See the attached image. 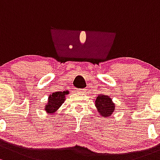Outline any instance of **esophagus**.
<instances>
[{"instance_id": "34e87169", "label": "esophagus", "mask_w": 160, "mask_h": 160, "mask_svg": "<svg viewBox=\"0 0 160 160\" xmlns=\"http://www.w3.org/2000/svg\"><path fill=\"white\" fill-rule=\"evenodd\" d=\"M77 91L78 92V93H84V92L86 91V90L85 89H79V90H77Z\"/></svg>"}]
</instances>
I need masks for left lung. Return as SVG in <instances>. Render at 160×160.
<instances>
[{"label": "left lung", "instance_id": "obj_1", "mask_svg": "<svg viewBox=\"0 0 160 160\" xmlns=\"http://www.w3.org/2000/svg\"><path fill=\"white\" fill-rule=\"evenodd\" d=\"M115 104L112 101V99L109 96L104 94H99L95 101V106L97 111L100 112L101 117L105 118L110 117L115 110Z\"/></svg>", "mask_w": 160, "mask_h": 160}]
</instances>
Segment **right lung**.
<instances>
[{
	"mask_svg": "<svg viewBox=\"0 0 160 160\" xmlns=\"http://www.w3.org/2000/svg\"><path fill=\"white\" fill-rule=\"evenodd\" d=\"M69 94L68 90L63 92H55L48 97V102L45 106V110L49 114H54L61 107L65 100L66 95Z\"/></svg>",
	"mask_w": 160,
	"mask_h": 160,
	"instance_id": "obj_1",
	"label": "right lung"
}]
</instances>
